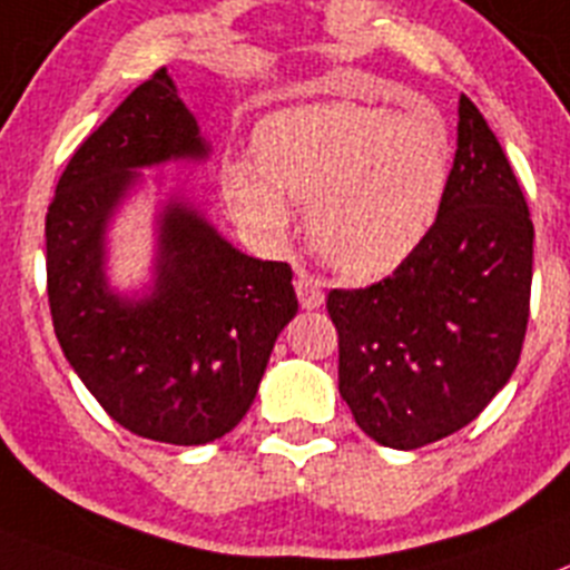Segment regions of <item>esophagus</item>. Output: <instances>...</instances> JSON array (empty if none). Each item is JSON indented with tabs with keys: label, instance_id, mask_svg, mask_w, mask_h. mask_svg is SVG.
Wrapping results in <instances>:
<instances>
[{
	"label": "esophagus",
	"instance_id": "obj_1",
	"mask_svg": "<svg viewBox=\"0 0 570 570\" xmlns=\"http://www.w3.org/2000/svg\"><path fill=\"white\" fill-rule=\"evenodd\" d=\"M295 292H297V301H301V306H304V309H317V306H323V301H326L321 278H315V275H306V273L297 275Z\"/></svg>",
	"mask_w": 570,
	"mask_h": 570
}]
</instances>
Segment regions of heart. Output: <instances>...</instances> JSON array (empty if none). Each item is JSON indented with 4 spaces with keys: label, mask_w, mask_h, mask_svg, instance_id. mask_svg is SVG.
<instances>
[{
    "label": "heart",
    "mask_w": 570,
    "mask_h": 570,
    "mask_svg": "<svg viewBox=\"0 0 570 570\" xmlns=\"http://www.w3.org/2000/svg\"><path fill=\"white\" fill-rule=\"evenodd\" d=\"M449 127L434 112L312 105L258 127V164L224 167V198L244 229L281 244L292 204L309 207L315 253L348 278L397 269L432 235L451 189Z\"/></svg>",
    "instance_id": "1"
}]
</instances>
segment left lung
Segmentation results:
<instances>
[{"mask_svg":"<svg viewBox=\"0 0 570 570\" xmlns=\"http://www.w3.org/2000/svg\"><path fill=\"white\" fill-rule=\"evenodd\" d=\"M451 189L432 235L389 278L332 289L337 386L355 423L412 451L460 432L514 374L534 224L509 158L460 96Z\"/></svg>","mask_w":570,"mask_h":570,"instance_id":"obj_1","label":"left lung"}]
</instances>
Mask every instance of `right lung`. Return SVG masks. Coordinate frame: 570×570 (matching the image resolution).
<instances>
[{
  "mask_svg": "<svg viewBox=\"0 0 570 570\" xmlns=\"http://www.w3.org/2000/svg\"><path fill=\"white\" fill-rule=\"evenodd\" d=\"M207 156L196 116L161 68L81 141L45 218L61 352L116 423L173 445L233 432L297 312L289 264L244 255L181 198L158 215L150 295L107 286V227L141 178L136 170Z\"/></svg>",
  "mask_w": 570,
  "mask_h": 570,
  "instance_id": "1",
  "label": "right lung"
}]
</instances>
